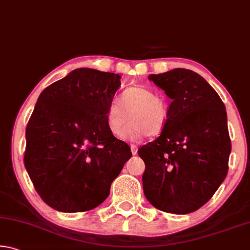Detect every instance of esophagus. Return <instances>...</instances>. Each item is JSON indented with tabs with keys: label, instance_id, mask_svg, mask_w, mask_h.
Here are the masks:
<instances>
[{
	"label": "esophagus",
	"instance_id": "obj_1",
	"mask_svg": "<svg viewBox=\"0 0 250 250\" xmlns=\"http://www.w3.org/2000/svg\"><path fill=\"white\" fill-rule=\"evenodd\" d=\"M130 147H131V152H132V154H133V155L137 154V152H138V146H135V145H131V146H130Z\"/></svg>",
	"mask_w": 250,
	"mask_h": 250
}]
</instances>
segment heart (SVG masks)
I'll return each mask as SVG.
<instances>
[{"label": "heart", "mask_w": 250, "mask_h": 250, "mask_svg": "<svg viewBox=\"0 0 250 250\" xmlns=\"http://www.w3.org/2000/svg\"><path fill=\"white\" fill-rule=\"evenodd\" d=\"M130 115L131 121L123 126ZM168 119V104L153 89L145 86H132L122 92L121 101L113 99L105 111V125L115 137L138 141L146 135L154 137L162 132Z\"/></svg>", "instance_id": "heart-1"}]
</instances>
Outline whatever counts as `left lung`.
I'll list each match as a JSON object with an SVG mask.
<instances>
[{"instance_id":"left-lung-1","label":"left lung","mask_w":250,"mask_h":250,"mask_svg":"<svg viewBox=\"0 0 250 250\" xmlns=\"http://www.w3.org/2000/svg\"><path fill=\"white\" fill-rule=\"evenodd\" d=\"M149 79L172 100L160 137L138 150L146 200L160 210L188 214L208 202L228 171L231 143L225 104L195 71L175 68Z\"/></svg>"}]
</instances>
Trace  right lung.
Masks as SVG:
<instances>
[{"label":"right lung","instance_id":"obj_1","mask_svg":"<svg viewBox=\"0 0 250 250\" xmlns=\"http://www.w3.org/2000/svg\"><path fill=\"white\" fill-rule=\"evenodd\" d=\"M120 78L78 68L37 99L26 126L24 164L42 200L54 209L75 213L100 205L132 155L105 125Z\"/></svg>","mask_w":250,"mask_h":250}]
</instances>
